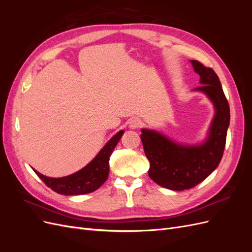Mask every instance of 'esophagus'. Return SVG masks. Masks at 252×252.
Wrapping results in <instances>:
<instances>
[{
	"label": "esophagus",
	"mask_w": 252,
	"mask_h": 252,
	"mask_svg": "<svg viewBox=\"0 0 252 252\" xmlns=\"http://www.w3.org/2000/svg\"><path fill=\"white\" fill-rule=\"evenodd\" d=\"M141 126H142V122L138 119H132L130 120V122H129V127L131 129H138Z\"/></svg>",
	"instance_id": "34e87169"
}]
</instances>
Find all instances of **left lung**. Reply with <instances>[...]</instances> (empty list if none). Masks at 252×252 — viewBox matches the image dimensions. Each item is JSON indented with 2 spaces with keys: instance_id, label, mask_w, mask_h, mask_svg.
<instances>
[{
  "instance_id": "obj_1",
  "label": "left lung",
  "mask_w": 252,
  "mask_h": 252,
  "mask_svg": "<svg viewBox=\"0 0 252 252\" xmlns=\"http://www.w3.org/2000/svg\"><path fill=\"white\" fill-rule=\"evenodd\" d=\"M190 62L202 84L194 90L207 95L216 109L207 139L199 145H182L150 129H142L141 134L145 155L150 163L149 178L159 186L175 191L195 187L217 168L223 157L230 123L229 104L217 73L199 61Z\"/></svg>"
}]
</instances>
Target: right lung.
I'll return each mask as SVG.
<instances>
[{
  "mask_svg": "<svg viewBox=\"0 0 252 252\" xmlns=\"http://www.w3.org/2000/svg\"><path fill=\"white\" fill-rule=\"evenodd\" d=\"M124 131L120 130L108 141L96 157L81 170L63 178H49L34 170L45 184L53 191L64 195H81L100 188L109 174V158Z\"/></svg>",
  "mask_w": 252,
  "mask_h": 252,
  "instance_id": "1",
  "label": "right lung"
}]
</instances>
